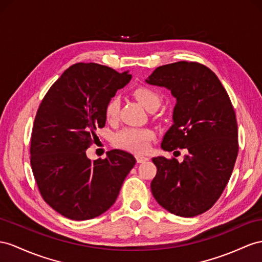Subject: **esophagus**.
<instances>
[{
    "label": "esophagus",
    "mask_w": 262,
    "mask_h": 262,
    "mask_svg": "<svg viewBox=\"0 0 262 262\" xmlns=\"http://www.w3.org/2000/svg\"><path fill=\"white\" fill-rule=\"evenodd\" d=\"M136 160H137L138 164H142V163L147 162V160H148V158L143 156V155H136Z\"/></svg>",
    "instance_id": "1"
}]
</instances>
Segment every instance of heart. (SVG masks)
Listing matches in <instances>:
<instances>
[{"instance_id":"1","label":"heart","mask_w":262,"mask_h":262,"mask_svg":"<svg viewBox=\"0 0 262 262\" xmlns=\"http://www.w3.org/2000/svg\"><path fill=\"white\" fill-rule=\"evenodd\" d=\"M134 96L142 104L147 111L157 110L162 98L159 94L150 89V87H137L134 91ZM119 114V98L117 96L112 97L105 107L106 119L113 122L117 119ZM154 138V133L150 129L136 128V127H126V128L118 132L114 136V143L120 148L134 151V152H145L149 148V144Z\"/></svg>"}]
</instances>
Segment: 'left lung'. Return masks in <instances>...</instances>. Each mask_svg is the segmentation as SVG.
Segmentation results:
<instances>
[{
    "label": "left lung",
    "instance_id": "8db88e82",
    "mask_svg": "<svg viewBox=\"0 0 262 262\" xmlns=\"http://www.w3.org/2000/svg\"><path fill=\"white\" fill-rule=\"evenodd\" d=\"M146 83L166 87L176 98L173 124L162 148L188 151L183 163L152 158L157 167L152 196L176 216H198L219 199L237 159L238 127L230 98L216 74L197 62L159 66Z\"/></svg>",
    "mask_w": 262,
    "mask_h": 262
}]
</instances>
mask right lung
<instances>
[{
  "label": "right lung",
  "instance_id": "1",
  "mask_svg": "<svg viewBox=\"0 0 262 262\" xmlns=\"http://www.w3.org/2000/svg\"><path fill=\"white\" fill-rule=\"evenodd\" d=\"M128 72L96 63L69 67L39 105L31 137V166L38 190L53 209L72 220L93 219L114 205L136 163L113 149L91 160L86 149L106 123L105 107L129 83Z\"/></svg>",
  "mask_w": 262,
  "mask_h": 262
}]
</instances>
